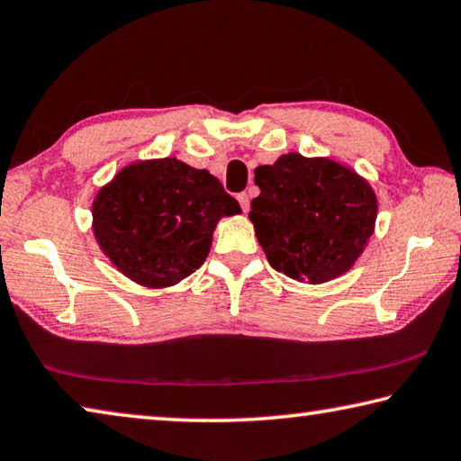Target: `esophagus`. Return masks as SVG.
<instances>
[{
	"mask_svg": "<svg viewBox=\"0 0 461 461\" xmlns=\"http://www.w3.org/2000/svg\"><path fill=\"white\" fill-rule=\"evenodd\" d=\"M238 201H240L241 209H244V213H248V209H249V194L248 193H240L238 194Z\"/></svg>",
	"mask_w": 461,
	"mask_h": 461,
	"instance_id": "34e87169",
	"label": "esophagus"
}]
</instances>
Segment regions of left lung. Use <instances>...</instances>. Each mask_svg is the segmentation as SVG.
Returning a JSON list of instances; mask_svg holds the SVG:
<instances>
[{"label":"left lung","mask_w":461,"mask_h":461,"mask_svg":"<svg viewBox=\"0 0 461 461\" xmlns=\"http://www.w3.org/2000/svg\"><path fill=\"white\" fill-rule=\"evenodd\" d=\"M256 238L270 267L294 280L327 283L360 258L376 223L372 186L330 158L291 152L254 170Z\"/></svg>","instance_id":"left-lung-1"}]
</instances>
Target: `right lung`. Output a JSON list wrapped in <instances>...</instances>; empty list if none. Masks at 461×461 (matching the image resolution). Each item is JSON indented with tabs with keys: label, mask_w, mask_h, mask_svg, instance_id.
<instances>
[{
	"label": "right lung",
	"mask_w": 461,
	"mask_h": 461,
	"mask_svg": "<svg viewBox=\"0 0 461 461\" xmlns=\"http://www.w3.org/2000/svg\"><path fill=\"white\" fill-rule=\"evenodd\" d=\"M240 203L207 170L176 158L122 168L93 201V233L122 275L162 288L205 262L217 221Z\"/></svg>",
	"instance_id": "add662e5"
}]
</instances>
